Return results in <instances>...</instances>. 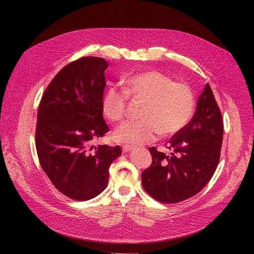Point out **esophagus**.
Wrapping results in <instances>:
<instances>
[{"instance_id": "esophagus-1", "label": "esophagus", "mask_w": 254, "mask_h": 254, "mask_svg": "<svg viewBox=\"0 0 254 254\" xmlns=\"http://www.w3.org/2000/svg\"><path fill=\"white\" fill-rule=\"evenodd\" d=\"M134 147L133 146H130V145H124L122 147V150H123V152H128V151H130L131 149H133Z\"/></svg>"}]
</instances>
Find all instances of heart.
<instances>
[{
    "label": "heart",
    "mask_w": 254,
    "mask_h": 254,
    "mask_svg": "<svg viewBox=\"0 0 254 254\" xmlns=\"http://www.w3.org/2000/svg\"><path fill=\"white\" fill-rule=\"evenodd\" d=\"M128 97L144 102L141 121L126 123L114 132L115 140L128 144H146L159 134H177L189 124L195 110V96L189 84L156 70L132 75L125 81L124 89L107 90L102 102L107 119L114 123L124 121Z\"/></svg>",
    "instance_id": "heart-1"
}]
</instances>
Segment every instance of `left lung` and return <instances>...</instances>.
Returning a JSON list of instances; mask_svg holds the SVG:
<instances>
[{"label": "left lung", "instance_id": "1", "mask_svg": "<svg viewBox=\"0 0 254 254\" xmlns=\"http://www.w3.org/2000/svg\"><path fill=\"white\" fill-rule=\"evenodd\" d=\"M222 135L221 112L206 83L193 119L168 141L171 152L148 149L152 162L142 173L146 193L163 203H177L198 194L216 171Z\"/></svg>", "mask_w": 254, "mask_h": 254}]
</instances>
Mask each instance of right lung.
<instances>
[{
    "mask_svg": "<svg viewBox=\"0 0 254 254\" xmlns=\"http://www.w3.org/2000/svg\"><path fill=\"white\" fill-rule=\"evenodd\" d=\"M108 63L99 57L72 61L52 79L39 105L36 149L44 173L60 193L84 201L99 195L120 146L93 143L109 131L102 102Z\"/></svg>",
    "mask_w": 254,
    "mask_h": 254,
    "instance_id": "obj_1",
    "label": "right lung"
}]
</instances>
